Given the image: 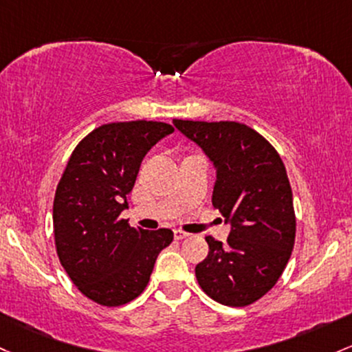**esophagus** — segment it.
Returning a JSON list of instances; mask_svg holds the SVG:
<instances>
[{
    "mask_svg": "<svg viewBox=\"0 0 352 352\" xmlns=\"http://www.w3.org/2000/svg\"><path fill=\"white\" fill-rule=\"evenodd\" d=\"M173 237H175V241H184V239L188 237V234L184 232V230H175V232H173Z\"/></svg>",
    "mask_w": 352,
    "mask_h": 352,
    "instance_id": "1",
    "label": "esophagus"
}]
</instances>
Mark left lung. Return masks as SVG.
I'll list each match as a JSON object with an SVG mask.
<instances>
[{
	"mask_svg": "<svg viewBox=\"0 0 352 352\" xmlns=\"http://www.w3.org/2000/svg\"><path fill=\"white\" fill-rule=\"evenodd\" d=\"M215 167L212 204L230 223L226 244L206 237L208 254L195 276L223 306L256 302L279 280L296 239L287 172L272 145L244 123L173 120Z\"/></svg>",
	"mask_w": 352,
	"mask_h": 352,
	"instance_id": "obj_1",
	"label": "left lung"
}]
</instances>
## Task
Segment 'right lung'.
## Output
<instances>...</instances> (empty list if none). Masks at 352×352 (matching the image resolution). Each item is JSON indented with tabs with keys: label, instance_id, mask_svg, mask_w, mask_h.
Instances as JSON below:
<instances>
[{
	"label": "right lung",
	"instance_id": "right-lung-1",
	"mask_svg": "<svg viewBox=\"0 0 352 352\" xmlns=\"http://www.w3.org/2000/svg\"><path fill=\"white\" fill-rule=\"evenodd\" d=\"M172 132L168 123L146 120L98 126L76 145L58 182V258L78 291L100 306L140 296L157 256L173 241L170 229L148 232L120 217L146 152Z\"/></svg>",
	"mask_w": 352,
	"mask_h": 352
}]
</instances>
